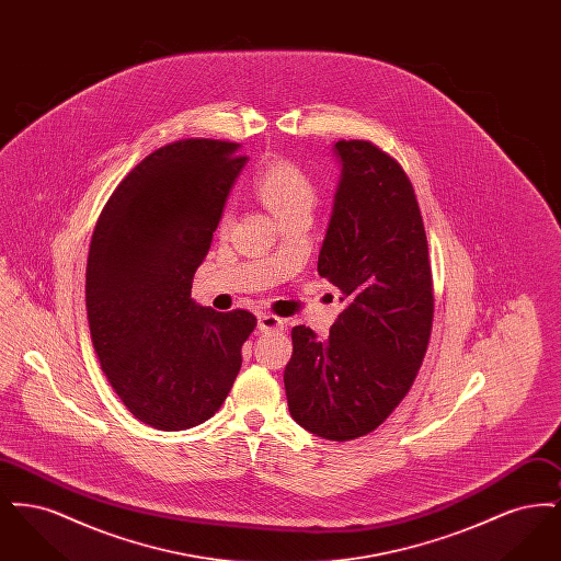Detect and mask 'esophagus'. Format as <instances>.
<instances>
[{
	"label": "esophagus",
	"mask_w": 561,
	"mask_h": 561,
	"mask_svg": "<svg viewBox=\"0 0 561 561\" xmlns=\"http://www.w3.org/2000/svg\"><path fill=\"white\" fill-rule=\"evenodd\" d=\"M286 325V321L277 316H271V313H263L259 316V330L261 332H282Z\"/></svg>",
	"instance_id": "1"
}]
</instances>
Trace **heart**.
Instances as JSON below:
<instances>
[{
    "mask_svg": "<svg viewBox=\"0 0 561 561\" xmlns=\"http://www.w3.org/2000/svg\"><path fill=\"white\" fill-rule=\"evenodd\" d=\"M252 188L259 199L267 206L279 220L296 213H311L316 204V187L307 172L294 161L268 160L254 172ZM231 214L225 210L220 216V227L229 225Z\"/></svg>",
    "mask_w": 561,
    "mask_h": 561,
    "instance_id": "heart-1",
    "label": "heart"
}]
</instances>
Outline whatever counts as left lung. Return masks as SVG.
Segmentation results:
<instances>
[{
	"label": "left lung",
	"instance_id": "left-lung-1",
	"mask_svg": "<svg viewBox=\"0 0 561 561\" xmlns=\"http://www.w3.org/2000/svg\"><path fill=\"white\" fill-rule=\"evenodd\" d=\"M343 161L318 273L347 307L320 341L294 325L284 370L294 421L332 442L380 427L410 391L433 328V275L414 187L370 140H339Z\"/></svg>",
	"mask_w": 561,
	"mask_h": 561
}]
</instances>
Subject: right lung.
<instances>
[{"instance_id":"1","label":"right lung","mask_w":561,"mask_h":561,"mask_svg":"<svg viewBox=\"0 0 561 561\" xmlns=\"http://www.w3.org/2000/svg\"><path fill=\"white\" fill-rule=\"evenodd\" d=\"M245 163L238 142L183 138L122 179L96 220L85 309L108 385L140 423L183 431L208 421L241 368L250 311L193 302L225 199Z\"/></svg>"}]
</instances>
